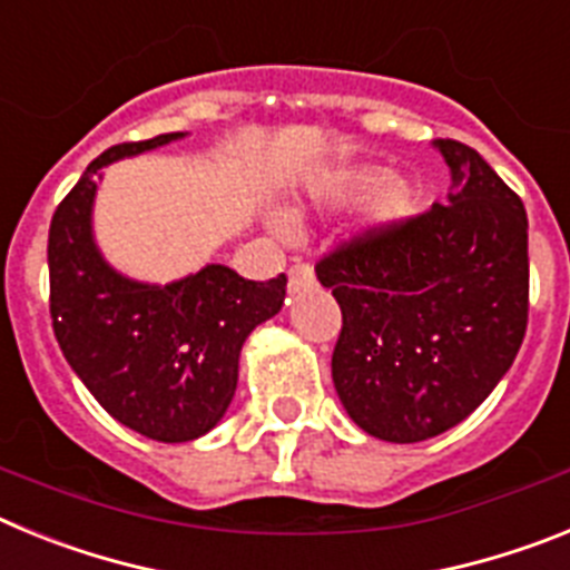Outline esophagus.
Returning <instances> with one entry per match:
<instances>
[{
	"instance_id": "esophagus-1",
	"label": "esophagus",
	"mask_w": 570,
	"mask_h": 570,
	"mask_svg": "<svg viewBox=\"0 0 570 570\" xmlns=\"http://www.w3.org/2000/svg\"><path fill=\"white\" fill-rule=\"evenodd\" d=\"M314 282H316L314 268H311V265H305V262H296L294 268L288 271V288L294 291V294H296V291L311 288Z\"/></svg>"
}]
</instances>
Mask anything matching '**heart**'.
<instances>
[{"instance_id": "heart-1", "label": "heart", "mask_w": 570, "mask_h": 570, "mask_svg": "<svg viewBox=\"0 0 570 570\" xmlns=\"http://www.w3.org/2000/svg\"><path fill=\"white\" fill-rule=\"evenodd\" d=\"M382 181H385V170L374 168V165H351V168H340L325 176L320 183V190L331 203L354 205L374 194ZM411 208H414L411 188L405 183H386L371 199V225H376V228L400 225L411 214ZM276 230L285 234V225L276 223Z\"/></svg>"}]
</instances>
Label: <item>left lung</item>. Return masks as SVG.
<instances>
[{
  "mask_svg": "<svg viewBox=\"0 0 570 570\" xmlns=\"http://www.w3.org/2000/svg\"><path fill=\"white\" fill-rule=\"evenodd\" d=\"M445 205L371 228L316 262L342 308L331 360L347 416L385 442L460 425L517 360L528 325V216L480 154L436 139Z\"/></svg>",
  "mask_w": 570,
  "mask_h": 570,
  "instance_id": "8db88e82",
  "label": "left lung"
}]
</instances>
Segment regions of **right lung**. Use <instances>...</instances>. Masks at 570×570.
<instances>
[{"instance_id": "add662e5", "label": "right lung", "mask_w": 570, "mask_h": 570, "mask_svg": "<svg viewBox=\"0 0 570 570\" xmlns=\"http://www.w3.org/2000/svg\"><path fill=\"white\" fill-rule=\"evenodd\" d=\"M183 136L159 134L97 156L59 203L48 234L50 320L65 360L114 420L156 442H190L223 420L242 345L279 314L288 285L285 274L254 282L225 265L148 285L99 254L90 214L105 165Z\"/></svg>"}]
</instances>
